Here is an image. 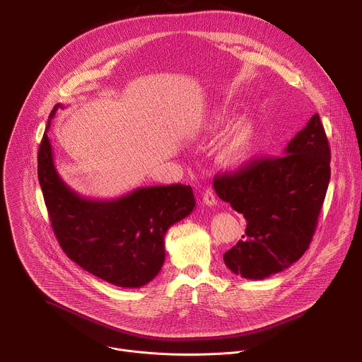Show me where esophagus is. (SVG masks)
Returning <instances> with one entry per match:
<instances>
[{
    "instance_id": "esophagus-1",
    "label": "esophagus",
    "mask_w": 362,
    "mask_h": 362,
    "mask_svg": "<svg viewBox=\"0 0 362 362\" xmlns=\"http://www.w3.org/2000/svg\"><path fill=\"white\" fill-rule=\"evenodd\" d=\"M203 203L206 204V206H216V196H215V192L211 189V187H208V189H204V192H203Z\"/></svg>"
}]
</instances>
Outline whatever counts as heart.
<instances>
[{
  "mask_svg": "<svg viewBox=\"0 0 362 362\" xmlns=\"http://www.w3.org/2000/svg\"><path fill=\"white\" fill-rule=\"evenodd\" d=\"M229 123L225 110L219 109L209 115L204 122V130L209 133H219L226 129ZM259 136L256 126L250 120H242L233 126L219 147V159L226 166H240L249 162L257 150Z\"/></svg>",
  "mask_w": 362,
  "mask_h": 362,
  "instance_id": "b5f03b06",
  "label": "heart"
}]
</instances>
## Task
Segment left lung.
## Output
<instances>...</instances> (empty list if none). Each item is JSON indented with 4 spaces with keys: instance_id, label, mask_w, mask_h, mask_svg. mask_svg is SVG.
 Wrapping results in <instances>:
<instances>
[{
    "instance_id": "1",
    "label": "left lung",
    "mask_w": 362,
    "mask_h": 362,
    "mask_svg": "<svg viewBox=\"0 0 362 362\" xmlns=\"http://www.w3.org/2000/svg\"><path fill=\"white\" fill-rule=\"evenodd\" d=\"M329 162L328 139L315 113L281 156L215 177L216 194L246 221L245 235L223 255L235 275L265 279L305 253L329 185Z\"/></svg>"
}]
</instances>
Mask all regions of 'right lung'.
Listing matches in <instances>:
<instances>
[{"instance_id": "add662e5", "label": "right lung", "mask_w": 362, "mask_h": 362, "mask_svg": "<svg viewBox=\"0 0 362 362\" xmlns=\"http://www.w3.org/2000/svg\"><path fill=\"white\" fill-rule=\"evenodd\" d=\"M49 113L47 130L56 112ZM47 130L38 148V182L56 238L73 262L122 288H140L165 264L168 229L194 209L190 186L139 187L116 199H90L59 175Z\"/></svg>"}]
</instances>
